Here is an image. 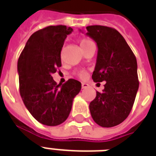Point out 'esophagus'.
<instances>
[{"mask_svg":"<svg viewBox=\"0 0 156 156\" xmlns=\"http://www.w3.org/2000/svg\"><path fill=\"white\" fill-rule=\"evenodd\" d=\"M88 87V84L85 83H82V88L83 89H86V88Z\"/></svg>","mask_w":156,"mask_h":156,"instance_id":"1","label":"esophagus"}]
</instances>
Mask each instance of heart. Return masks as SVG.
Returning a JSON list of instances; mask_svg holds the SVG:
<instances>
[{"mask_svg":"<svg viewBox=\"0 0 156 156\" xmlns=\"http://www.w3.org/2000/svg\"><path fill=\"white\" fill-rule=\"evenodd\" d=\"M90 43H92L90 40H87V39H83V40H81L80 44L81 46H82V48H83V49H84L88 44H90ZM78 75L81 78H84L86 77V72H84V71H80V72L78 73Z\"/></svg>","mask_w":156,"mask_h":156,"instance_id":"heart-1","label":"heart"}]
</instances>
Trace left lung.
<instances>
[{"mask_svg": "<svg viewBox=\"0 0 156 156\" xmlns=\"http://www.w3.org/2000/svg\"><path fill=\"white\" fill-rule=\"evenodd\" d=\"M87 33L98 46L92 79L106 82L103 92L89 108L93 120L102 127H112L123 122L133 108L138 90V65L126 40L114 28L95 25L87 27Z\"/></svg>", "mask_w": 156, "mask_h": 156, "instance_id": "obj_1", "label": "left lung"}]
</instances>
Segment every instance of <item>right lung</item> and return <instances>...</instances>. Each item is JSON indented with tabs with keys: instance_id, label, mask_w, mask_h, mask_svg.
<instances>
[{
	"instance_id": "add662e5",
	"label": "right lung",
	"mask_w": 156,
	"mask_h": 156,
	"mask_svg": "<svg viewBox=\"0 0 156 156\" xmlns=\"http://www.w3.org/2000/svg\"><path fill=\"white\" fill-rule=\"evenodd\" d=\"M72 31L63 25L37 30L18 58L21 97L34 118L45 126H58L68 118L73 98L82 87L80 82L72 78L61 87L52 77L61 66V49Z\"/></svg>"
}]
</instances>
